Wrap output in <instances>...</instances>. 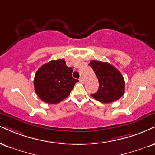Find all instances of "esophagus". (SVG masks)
Segmentation results:
<instances>
[{
    "label": "esophagus",
    "mask_w": 155,
    "mask_h": 155,
    "mask_svg": "<svg viewBox=\"0 0 155 155\" xmlns=\"http://www.w3.org/2000/svg\"><path fill=\"white\" fill-rule=\"evenodd\" d=\"M79 81L81 83H84V80L83 78L81 77V78H80V79H79Z\"/></svg>",
    "instance_id": "esophagus-1"
}]
</instances>
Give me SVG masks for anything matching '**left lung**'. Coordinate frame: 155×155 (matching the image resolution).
Masks as SVG:
<instances>
[{
	"label": "left lung",
	"mask_w": 155,
	"mask_h": 155,
	"mask_svg": "<svg viewBox=\"0 0 155 155\" xmlns=\"http://www.w3.org/2000/svg\"><path fill=\"white\" fill-rule=\"evenodd\" d=\"M97 78L100 86L98 91L91 96L103 103L116 101L124 95L125 81L120 72L107 62L91 61L89 64Z\"/></svg>",
	"instance_id": "8db88e82"
}]
</instances>
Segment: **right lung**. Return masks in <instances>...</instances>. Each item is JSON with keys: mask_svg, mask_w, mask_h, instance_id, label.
Returning <instances> with one entry per match:
<instances>
[{"mask_svg": "<svg viewBox=\"0 0 155 155\" xmlns=\"http://www.w3.org/2000/svg\"><path fill=\"white\" fill-rule=\"evenodd\" d=\"M73 68L66 66L64 59L53 60L42 65L35 76L37 95L48 104H57L70 94L79 81L72 77Z\"/></svg>", "mask_w": 155, "mask_h": 155, "instance_id": "obj_1", "label": "right lung"}]
</instances>
